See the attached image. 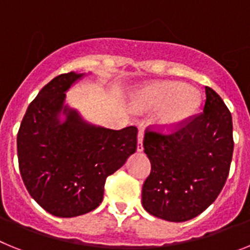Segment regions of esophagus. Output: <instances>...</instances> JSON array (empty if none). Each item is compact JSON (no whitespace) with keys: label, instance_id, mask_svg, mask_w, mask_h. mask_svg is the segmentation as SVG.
Returning a JSON list of instances; mask_svg holds the SVG:
<instances>
[{"label":"esophagus","instance_id":"obj_1","mask_svg":"<svg viewBox=\"0 0 250 250\" xmlns=\"http://www.w3.org/2000/svg\"><path fill=\"white\" fill-rule=\"evenodd\" d=\"M143 137H145V132L141 129V131L138 132V136H137V151L138 152L143 151Z\"/></svg>","mask_w":250,"mask_h":250}]
</instances>
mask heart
I'll return each instance as SVG.
<instances>
[{"instance_id":"heart-1","label":"heart","mask_w":250,"mask_h":250,"mask_svg":"<svg viewBox=\"0 0 250 250\" xmlns=\"http://www.w3.org/2000/svg\"><path fill=\"white\" fill-rule=\"evenodd\" d=\"M201 102L200 92L179 82H164L143 89L137 103L147 108H164L160 123L166 128H176L190 118Z\"/></svg>"}]
</instances>
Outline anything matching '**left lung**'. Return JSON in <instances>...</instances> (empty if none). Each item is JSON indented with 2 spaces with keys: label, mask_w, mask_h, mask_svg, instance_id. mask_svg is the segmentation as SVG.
Returning a JSON list of instances; mask_svg holds the SVG:
<instances>
[{
  "label": "left lung",
  "mask_w": 250,
  "mask_h": 250,
  "mask_svg": "<svg viewBox=\"0 0 250 250\" xmlns=\"http://www.w3.org/2000/svg\"><path fill=\"white\" fill-rule=\"evenodd\" d=\"M204 110L170 134L145 133L151 173L142 188V205L156 218L173 223L200 215L228 179L233 157V121L223 99L205 86Z\"/></svg>",
  "instance_id": "1"
}]
</instances>
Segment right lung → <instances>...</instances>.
<instances>
[{"instance_id": "add662e5", "label": "right lung", "mask_w": 250, "mask_h": 250, "mask_svg": "<svg viewBox=\"0 0 250 250\" xmlns=\"http://www.w3.org/2000/svg\"><path fill=\"white\" fill-rule=\"evenodd\" d=\"M83 75L71 71L47 83L30 103L17 133L23 184L42 209L59 218L98 208L107 177L137 149L134 125L116 131L90 125L65 104V92Z\"/></svg>"}]
</instances>
